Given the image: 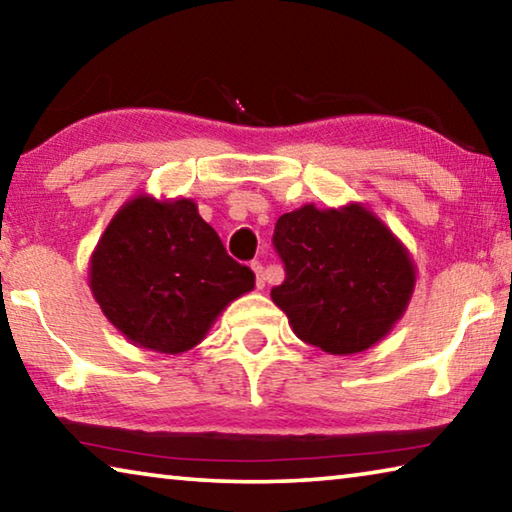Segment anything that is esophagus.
Segmentation results:
<instances>
[{
  "label": "esophagus",
  "instance_id": "esophagus-1",
  "mask_svg": "<svg viewBox=\"0 0 512 512\" xmlns=\"http://www.w3.org/2000/svg\"><path fill=\"white\" fill-rule=\"evenodd\" d=\"M250 268H253V271H255V284H257V289H264V284H266L264 266L259 264V262H253V264H250Z\"/></svg>",
  "mask_w": 512,
  "mask_h": 512
}]
</instances>
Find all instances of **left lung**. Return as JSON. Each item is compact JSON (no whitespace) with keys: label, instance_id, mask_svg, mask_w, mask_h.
Instances as JSON below:
<instances>
[{"label":"left lung","instance_id":"left-lung-1","mask_svg":"<svg viewBox=\"0 0 512 512\" xmlns=\"http://www.w3.org/2000/svg\"><path fill=\"white\" fill-rule=\"evenodd\" d=\"M273 246L287 277L271 298L298 339L329 354H354L384 339L409 307V250L359 203L302 205L275 223Z\"/></svg>","mask_w":512,"mask_h":512}]
</instances>
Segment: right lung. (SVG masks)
<instances>
[{
	"mask_svg": "<svg viewBox=\"0 0 512 512\" xmlns=\"http://www.w3.org/2000/svg\"><path fill=\"white\" fill-rule=\"evenodd\" d=\"M255 287L192 198L135 196L112 216L90 259V289L133 345L180 354L205 339L216 316Z\"/></svg>",
	"mask_w": 512,
	"mask_h": 512,
	"instance_id": "right-lung-1",
	"label": "right lung"
}]
</instances>
